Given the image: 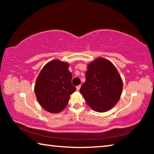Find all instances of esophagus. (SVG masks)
Listing matches in <instances>:
<instances>
[{"instance_id":"34e87169","label":"esophagus","mask_w":154,"mask_h":154,"mask_svg":"<svg viewBox=\"0 0 154 154\" xmlns=\"http://www.w3.org/2000/svg\"><path fill=\"white\" fill-rule=\"evenodd\" d=\"M80 88H81V85H78V86H77V87H76V89H77V91H79V90H80Z\"/></svg>"}]
</instances>
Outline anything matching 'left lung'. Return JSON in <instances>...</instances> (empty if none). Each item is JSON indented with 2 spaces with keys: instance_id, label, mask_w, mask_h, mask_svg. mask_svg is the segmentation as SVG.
<instances>
[{
  "instance_id": "1",
  "label": "left lung",
  "mask_w": 154,
  "mask_h": 154,
  "mask_svg": "<svg viewBox=\"0 0 154 154\" xmlns=\"http://www.w3.org/2000/svg\"><path fill=\"white\" fill-rule=\"evenodd\" d=\"M123 82L109 60L98 57L88 64L85 82L79 92L94 111L103 113L116 105L121 97Z\"/></svg>"
}]
</instances>
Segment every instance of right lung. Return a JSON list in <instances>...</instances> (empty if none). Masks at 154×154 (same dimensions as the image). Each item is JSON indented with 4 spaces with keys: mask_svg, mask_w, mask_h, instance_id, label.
I'll list each match as a JSON object with an SVG mask.
<instances>
[{
    "mask_svg": "<svg viewBox=\"0 0 154 154\" xmlns=\"http://www.w3.org/2000/svg\"><path fill=\"white\" fill-rule=\"evenodd\" d=\"M69 64L58 59L47 63L36 78L35 93L45 111L58 113L66 107L70 95L76 90L72 85Z\"/></svg>",
    "mask_w": 154,
    "mask_h": 154,
    "instance_id": "right-lung-1",
    "label": "right lung"
}]
</instances>
